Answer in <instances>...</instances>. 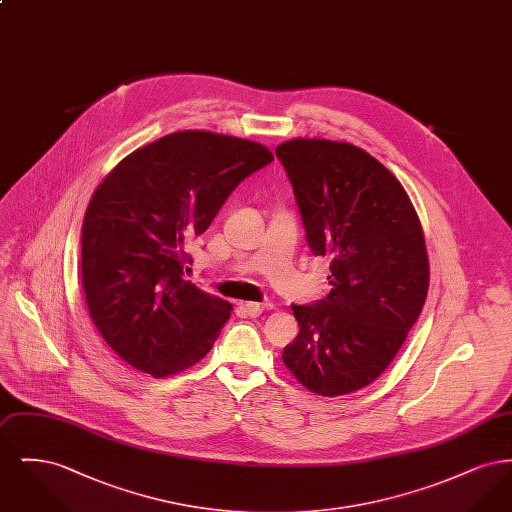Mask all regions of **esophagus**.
<instances>
[{
    "mask_svg": "<svg viewBox=\"0 0 512 512\" xmlns=\"http://www.w3.org/2000/svg\"><path fill=\"white\" fill-rule=\"evenodd\" d=\"M240 309H244L249 317H259V315L265 311V305H263V303H253V301H249V303H240Z\"/></svg>",
    "mask_w": 512,
    "mask_h": 512,
    "instance_id": "34e87169",
    "label": "esophagus"
}]
</instances>
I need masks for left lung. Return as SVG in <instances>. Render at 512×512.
Returning a JSON list of instances; mask_svg holds the SVG:
<instances>
[{"mask_svg": "<svg viewBox=\"0 0 512 512\" xmlns=\"http://www.w3.org/2000/svg\"><path fill=\"white\" fill-rule=\"evenodd\" d=\"M305 238L330 259L324 299L292 305L297 338L282 359L324 397L374 382L390 365L428 293V255L399 180L361 147L297 138L276 147Z\"/></svg>", "mask_w": 512, "mask_h": 512, "instance_id": "1", "label": "left lung"}]
</instances>
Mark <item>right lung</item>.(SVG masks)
<instances>
[{
  "label": "right lung",
  "mask_w": 512,
  "mask_h": 512,
  "mask_svg": "<svg viewBox=\"0 0 512 512\" xmlns=\"http://www.w3.org/2000/svg\"><path fill=\"white\" fill-rule=\"evenodd\" d=\"M272 161L257 142L186 130L136 149L99 184L82 224V286L122 361L161 378L209 353L234 307L184 280V244Z\"/></svg>",
  "instance_id": "right-lung-1"
}]
</instances>
